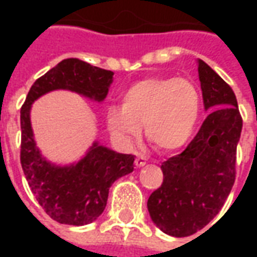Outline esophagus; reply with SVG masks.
<instances>
[{"label": "esophagus", "instance_id": "esophagus-1", "mask_svg": "<svg viewBox=\"0 0 257 257\" xmlns=\"http://www.w3.org/2000/svg\"><path fill=\"white\" fill-rule=\"evenodd\" d=\"M146 162H147V158L145 156H138L136 157V160H135V164H136V167H143L146 165Z\"/></svg>", "mask_w": 257, "mask_h": 257}]
</instances>
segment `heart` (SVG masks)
Returning a JSON list of instances; mask_svg holds the SVG:
<instances>
[{
	"label": "heart",
	"mask_w": 257,
	"mask_h": 257,
	"mask_svg": "<svg viewBox=\"0 0 257 257\" xmlns=\"http://www.w3.org/2000/svg\"><path fill=\"white\" fill-rule=\"evenodd\" d=\"M201 110V96L187 78L156 77L131 85L122 106H110L106 122L112 135L131 143L145 123L147 139L161 151H175L191 138Z\"/></svg>",
	"instance_id": "1"
}]
</instances>
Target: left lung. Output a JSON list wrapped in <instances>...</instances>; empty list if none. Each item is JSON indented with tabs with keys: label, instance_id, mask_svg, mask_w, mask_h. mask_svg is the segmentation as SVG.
Listing matches in <instances>:
<instances>
[{
	"label": "left lung",
	"instance_id": "1",
	"mask_svg": "<svg viewBox=\"0 0 257 257\" xmlns=\"http://www.w3.org/2000/svg\"><path fill=\"white\" fill-rule=\"evenodd\" d=\"M198 74L205 110L210 112L189 146L162 164L164 182L147 201L151 220L172 237L202 230L220 212L235 182L242 129L237 97L201 59Z\"/></svg>",
	"mask_w": 257,
	"mask_h": 257
}]
</instances>
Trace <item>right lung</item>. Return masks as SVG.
Returning a JSON list of instances; mask_svg holds the SVG:
<instances>
[{
    "mask_svg": "<svg viewBox=\"0 0 257 257\" xmlns=\"http://www.w3.org/2000/svg\"><path fill=\"white\" fill-rule=\"evenodd\" d=\"M114 73L84 60L64 59L37 79L20 108V162L38 204L53 220L70 226L95 221L106 208L111 184L134 171L135 157L93 143L86 156L70 167L48 162L37 147L30 122L33 101L55 89H68L93 100L107 96Z\"/></svg>",
    "mask_w": 257,
    "mask_h": 257,
    "instance_id": "right-lung-1",
    "label": "right lung"
}]
</instances>
